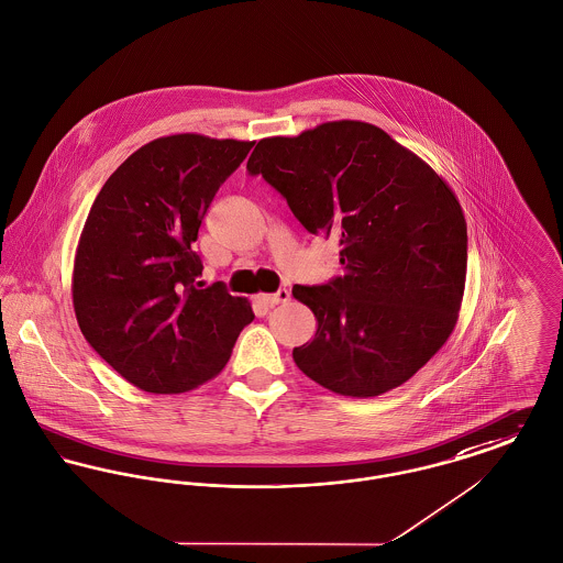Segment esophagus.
<instances>
[{"label":"esophagus","instance_id":"obj_1","mask_svg":"<svg viewBox=\"0 0 563 563\" xmlns=\"http://www.w3.org/2000/svg\"><path fill=\"white\" fill-rule=\"evenodd\" d=\"M261 300H263L267 307H275V305H279V302L290 300V290L279 288V290H277V292H273V295H261Z\"/></svg>","mask_w":563,"mask_h":563}]
</instances>
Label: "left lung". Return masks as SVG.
Instances as JSON below:
<instances>
[{"label":"left lung","mask_w":563,"mask_h":563,"mask_svg":"<svg viewBox=\"0 0 563 563\" xmlns=\"http://www.w3.org/2000/svg\"><path fill=\"white\" fill-rule=\"evenodd\" d=\"M313 235L341 245L343 275L295 286L318 330L296 366L325 389L371 398L409 382L453 332L468 261L453 190L384 129L334 120L265 137L247 161Z\"/></svg>","instance_id":"8db88e82"}]
</instances>
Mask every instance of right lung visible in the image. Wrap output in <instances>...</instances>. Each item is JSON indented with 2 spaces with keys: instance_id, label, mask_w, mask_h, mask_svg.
<instances>
[{
  "instance_id": "obj_1",
  "label": "right lung",
  "mask_w": 563,
  "mask_h": 563,
  "mask_svg": "<svg viewBox=\"0 0 563 563\" xmlns=\"http://www.w3.org/2000/svg\"><path fill=\"white\" fill-rule=\"evenodd\" d=\"M254 142L197 133L133 152L99 190L78 241L71 296L90 347L152 394L213 379L254 320L222 282L203 288L192 243L203 216Z\"/></svg>"
}]
</instances>
